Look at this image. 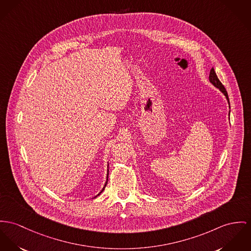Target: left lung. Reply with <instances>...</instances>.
<instances>
[{
	"instance_id": "1",
	"label": "left lung",
	"mask_w": 251,
	"mask_h": 251,
	"mask_svg": "<svg viewBox=\"0 0 251 251\" xmlns=\"http://www.w3.org/2000/svg\"><path fill=\"white\" fill-rule=\"evenodd\" d=\"M209 80H210V82L212 83L213 85L216 87V88H218V89H220V91L226 96V99L228 100V102H229V99H228V95H227V92H226V88L224 87V85L222 84V82L219 80V78L217 76V75H216V73H215V71H214V69H211L210 70V74H209Z\"/></svg>"
}]
</instances>
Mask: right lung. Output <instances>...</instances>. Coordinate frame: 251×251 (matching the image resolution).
<instances>
[{
  "mask_svg": "<svg viewBox=\"0 0 251 251\" xmlns=\"http://www.w3.org/2000/svg\"><path fill=\"white\" fill-rule=\"evenodd\" d=\"M108 174H109V172H108ZM107 177H108V176H107ZM107 182H108V178H107V181H106V183H105V186H106V184H107ZM105 186H104V188H105ZM104 188H103V189H102V191H103V190H104ZM102 191H101V192H102ZM101 192H100V193H101ZM99 193V194H100ZM99 194H98V195H99Z\"/></svg>",
  "mask_w": 251,
  "mask_h": 251,
  "instance_id": "add662e5",
  "label": "right lung"
}]
</instances>
